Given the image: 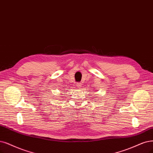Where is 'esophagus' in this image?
<instances>
[{
	"label": "esophagus",
	"instance_id": "obj_1",
	"mask_svg": "<svg viewBox=\"0 0 153 153\" xmlns=\"http://www.w3.org/2000/svg\"><path fill=\"white\" fill-rule=\"evenodd\" d=\"M76 86H77V88H81L82 84H81V82H77V84H76Z\"/></svg>",
	"mask_w": 153,
	"mask_h": 153
}]
</instances>
